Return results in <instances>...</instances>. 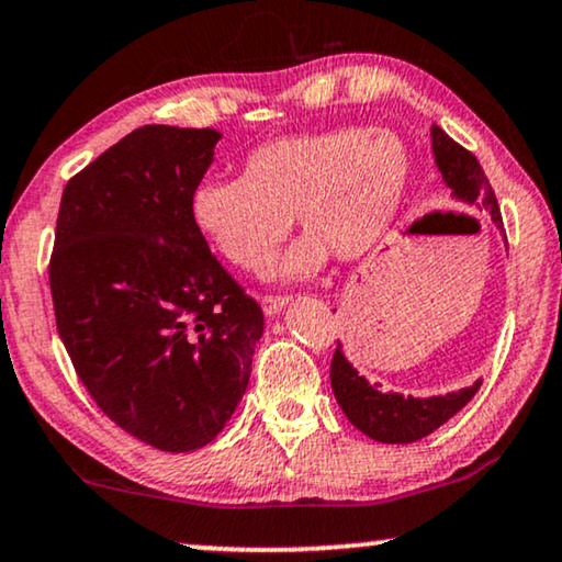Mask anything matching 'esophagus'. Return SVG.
Wrapping results in <instances>:
<instances>
[{
    "mask_svg": "<svg viewBox=\"0 0 562 562\" xmlns=\"http://www.w3.org/2000/svg\"><path fill=\"white\" fill-rule=\"evenodd\" d=\"M285 303H288V297H282V295H265L261 297V311H265L269 318H274L277 313L285 308Z\"/></svg>",
    "mask_w": 562,
    "mask_h": 562,
    "instance_id": "34e87169",
    "label": "esophagus"
}]
</instances>
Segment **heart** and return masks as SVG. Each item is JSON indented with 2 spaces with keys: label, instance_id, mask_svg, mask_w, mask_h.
<instances>
[{
  "label": "heart",
  "instance_id": "1",
  "mask_svg": "<svg viewBox=\"0 0 562 562\" xmlns=\"http://www.w3.org/2000/svg\"><path fill=\"white\" fill-rule=\"evenodd\" d=\"M411 182V154L391 131L364 125L305 133L254 148L241 177H203L190 192L194 231L223 259L261 272L293 213L308 231L282 259V277H308L328 249L357 259L385 234Z\"/></svg>",
  "mask_w": 562,
  "mask_h": 562
}]
</instances>
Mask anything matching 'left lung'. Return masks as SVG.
I'll return each instance as SVG.
<instances>
[{
	"instance_id": "obj_1",
	"label": "left lung",
	"mask_w": 562,
	"mask_h": 562,
	"mask_svg": "<svg viewBox=\"0 0 562 562\" xmlns=\"http://www.w3.org/2000/svg\"><path fill=\"white\" fill-rule=\"evenodd\" d=\"M431 151L437 169L442 171L445 184L452 190V198L468 205H477L483 213L491 215L496 228L504 231L496 194H493L488 177H485L475 156L468 148L454 144L439 125H431ZM477 387H481V380H475L470 387H460V391L447 395H429V398H414V395L393 391L383 393L380 383H370L368 378L351 368L349 359L344 357L341 344H336L331 359V391L336 403L359 431L383 445H408L424 439L426 434L439 429L458 411L465 408L477 393Z\"/></svg>"
}]
</instances>
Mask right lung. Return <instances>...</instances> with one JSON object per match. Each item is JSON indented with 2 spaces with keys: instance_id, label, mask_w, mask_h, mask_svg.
<instances>
[{
  "instance_id": "add662e5",
  "label": "right lung",
  "mask_w": 562,
  "mask_h": 562,
  "mask_svg": "<svg viewBox=\"0 0 562 562\" xmlns=\"http://www.w3.org/2000/svg\"><path fill=\"white\" fill-rule=\"evenodd\" d=\"M218 140L213 128L144 125L71 177L58 207V336L104 416L164 452L218 437L265 331L187 207Z\"/></svg>"
}]
</instances>
